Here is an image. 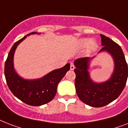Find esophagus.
<instances>
[{
	"label": "esophagus",
	"mask_w": 128,
	"mask_h": 128,
	"mask_svg": "<svg viewBox=\"0 0 128 128\" xmlns=\"http://www.w3.org/2000/svg\"><path fill=\"white\" fill-rule=\"evenodd\" d=\"M74 68H75L74 64L73 63H71V64H70V70H74Z\"/></svg>",
	"instance_id": "34e87169"
}]
</instances>
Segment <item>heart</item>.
<instances>
[{
	"label": "heart",
	"mask_w": 128,
	"mask_h": 128,
	"mask_svg": "<svg viewBox=\"0 0 128 128\" xmlns=\"http://www.w3.org/2000/svg\"><path fill=\"white\" fill-rule=\"evenodd\" d=\"M80 44L82 46L84 47V46H86L87 45L89 44V47L91 48V49H94L95 48V47L96 46V44L94 41H91L89 39H82V40L80 41Z\"/></svg>",
	"instance_id": "obj_1"
}]
</instances>
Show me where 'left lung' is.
Masks as SVG:
<instances>
[{
  "label": "left lung",
  "instance_id": "obj_1",
  "mask_svg": "<svg viewBox=\"0 0 128 128\" xmlns=\"http://www.w3.org/2000/svg\"><path fill=\"white\" fill-rule=\"evenodd\" d=\"M100 37L103 47L99 52L108 51L114 60V72L108 81L96 84L91 80L88 71L89 57L74 61L77 94L82 102L93 107L107 105L118 98L125 88L128 76L127 62L120 45L105 35L100 34Z\"/></svg>",
  "mask_w": 128,
  "mask_h": 128
}]
</instances>
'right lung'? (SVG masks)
Listing matches in <instances>:
<instances>
[{"instance_id":"add662e5","label":"right lung","mask_w":128,"mask_h":128,"mask_svg":"<svg viewBox=\"0 0 128 128\" xmlns=\"http://www.w3.org/2000/svg\"><path fill=\"white\" fill-rule=\"evenodd\" d=\"M32 32L18 40L10 49L5 62L4 75L6 84L14 96L31 106H40L51 101L56 93L58 84L70 68L67 64L62 68L55 70L39 80H25L14 70L13 57L17 46Z\"/></svg>"}]
</instances>
